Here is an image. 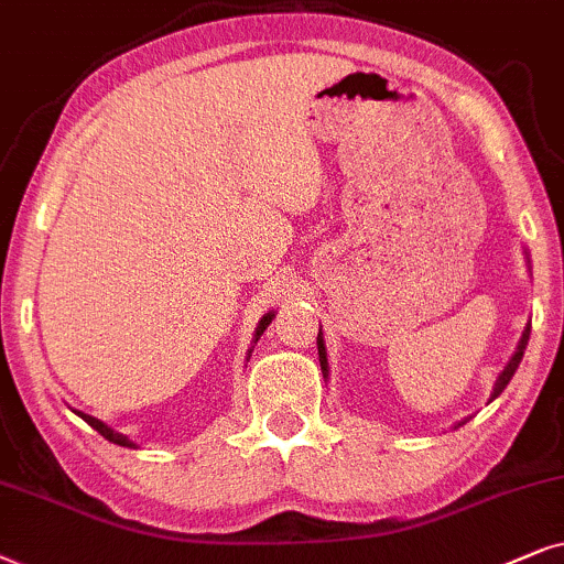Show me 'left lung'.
I'll list each match as a JSON object with an SVG mask.
<instances>
[{"label": "left lung", "mask_w": 564, "mask_h": 564, "mask_svg": "<svg viewBox=\"0 0 564 564\" xmlns=\"http://www.w3.org/2000/svg\"><path fill=\"white\" fill-rule=\"evenodd\" d=\"M529 333H531V325H527V329H523L521 343H518V348H516V352H513V358L508 360V366H506V369L500 371L498 381H495L492 397H498V394L502 392V389L508 387V381L513 379V373H516V369H518V364H521V358H523V350H527V345H529ZM317 348H319V364H322V371L327 373V352H325V343H322V337H319V335H317Z\"/></svg>", "instance_id": "obj_1"}]
</instances>
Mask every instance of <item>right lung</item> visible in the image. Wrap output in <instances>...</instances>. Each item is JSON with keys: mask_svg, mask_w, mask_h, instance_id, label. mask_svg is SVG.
I'll return each mask as SVG.
<instances>
[{"mask_svg": "<svg viewBox=\"0 0 564 564\" xmlns=\"http://www.w3.org/2000/svg\"><path fill=\"white\" fill-rule=\"evenodd\" d=\"M270 319H273V314H265V317L260 319V325H258V333H254V340H258V337L262 335V329H265V327L270 325ZM77 415H82V420H87V423L93 425L95 431L102 435V438L112 441V444H118V446H133L131 441L126 438V435H120V433H116V431H110V427L105 425V423H100V420H97V417H93V415H85V412H77Z\"/></svg>", "mask_w": 564, "mask_h": 564, "instance_id": "1", "label": "right lung"}]
</instances>
